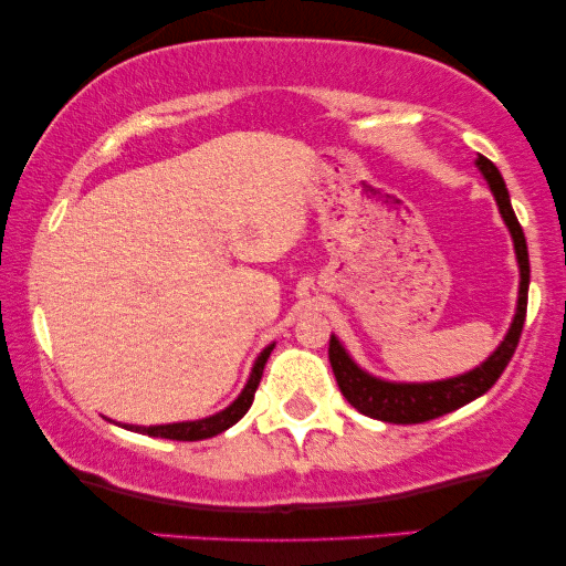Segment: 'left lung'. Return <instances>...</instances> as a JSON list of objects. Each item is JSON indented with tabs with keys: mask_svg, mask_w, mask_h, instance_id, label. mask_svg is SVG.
<instances>
[{
	"mask_svg": "<svg viewBox=\"0 0 566 566\" xmlns=\"http://www.w3.org/2000/svg\"><path fill=\"white\" fill-rule=\"evenodd\" d=\"M476 167L482 169L486 185H490L494 200L502 213V221L510 229L515 244V258L517 268H521V289H517V308L510 324L505 339H502L497 350L486 358L482 366L467 374L443 378V381H428V384H397V381H384L363 370L355 363L343 343L332 335L329 337V363L335 370L337 386L343 391V397L358 409L360 415L374 417L381 422L394 424H417L436 420L453 409H459L476 397H482L494 386V381L502 376V370L507 368L510 358H513L517 343H521V332L525 324V308H528V283H531V262H528V244H525V234L521 223L515 219L513 206H510V192L502 180L500 169L492 165L490 159L479 154Z\"/></svg>",
	"mask_w": 566,
	"mask_h": 566,
	"instance_id": "1",
	"label": "left lung"
}]
</instances>
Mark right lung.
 Returning a JSON list of instances; mask_svg holds the SVG:
<instances>
[{
	"label": "right lung",
	"instance_id": "obj_1",
	"mask_svg": "<svg viewBox=\"0 0 566 566\" xmlns=\"http://www.w3.org/2000/svg\"><path fill=\"white\" fill-rule=\"evenodd\" d=\"M275 345H268L265 350L258 355L254 360V368L250 378H247V386L242 389V394L231 401L227 409L216 412L211 417H203V420H190V422H172V424H149V428H142V424H123V428L142 432V436H151V438H167V440H203V438H213L219 432L229 430L231 424H237L242 417L247 415V409L252 407L254 391H258L262 370H265V363L273 353Z\"/></svg>",
	"mask_w": 566,
	"mask_h": 566
}]
</instances>
